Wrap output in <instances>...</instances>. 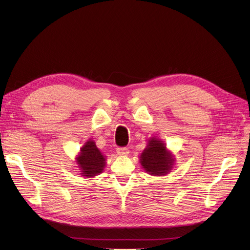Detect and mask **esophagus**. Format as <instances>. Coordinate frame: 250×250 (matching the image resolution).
I'll return each instance as SVG.
<instances>
[{
    "label": "esophagus",
    "mask_w": 250,
    "mask_h": 250,
    "mask_svg": "<svg viewBox=\"0 0 250 250\" xmlns=\"http://www.w3.org/2000/svg\"><path fill=\"white\" fill-rule=\"evenodd\" d=\"M116 153H117V155H120V156H126L128 154V149L125 148V147H124V148H117L116 149Z\"/></svg>",
    "instance_id": "esophagus-1"
}]
</instances>
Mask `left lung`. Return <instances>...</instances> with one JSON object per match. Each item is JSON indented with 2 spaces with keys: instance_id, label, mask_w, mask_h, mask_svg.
I'll use <instances>...</instances> for the list:
<instances>
[{
  "instance_id": "obj_1",
  "label": "left lung",
  "mask_w": 250,
  "mask_h": 250,
  "mask_svg": "<svg viewBox=\"0 0 250 250\" xmlns=\"http://www.w3.org/2000/svg\"><path fill=\"white\" fill-rule=\"evenodd\" d=\"M140 163L149 174L162 176L173 168L174 158L162 141L157 138H150L147 147L140 156Z\"/></svg>"
}]
</instances>
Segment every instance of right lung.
<instances>
[{
  "label": "right lung",
  "mask_w": 250,
  "mask_h": 250,
  "mask_svg": "<svg viewBox=\"0 0 250 250\" xmlns=\"http://www.w3.org/2000/svg\"><path fill=\"white\" fill-rule=\"evenodd\" d=\"M105 156L96 147L95 142L89 140L81 148L77 156L76 162L79 170H81L82 176L92 178L100 174L106 164Z\"/></svg>",
  "instance_id": "right-lung-1"
}]
</instances>
